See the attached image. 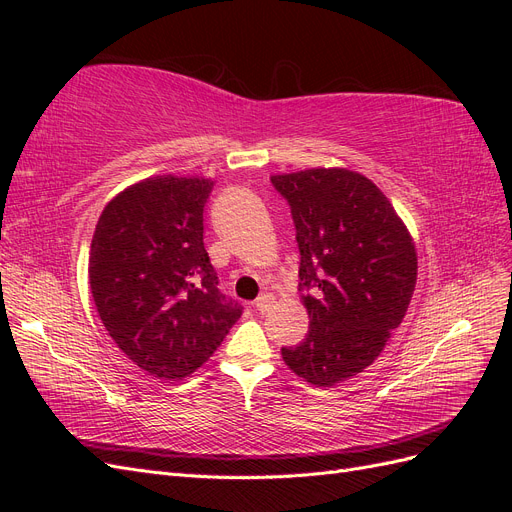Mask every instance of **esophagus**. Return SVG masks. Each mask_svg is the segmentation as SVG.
<instances>
[{
  "label": "esophagus",
  "mask_w": 512,
  "mask_h": 512,
  "mask_svg": "<svg viewBox=\"0 0 512 512\" xmlns=\"http://www.w3.org/2000/svg\"><path fill=\"white\" fill-rule=\"evenodd\" d=\"M273 303H275V297H273V294H271V292H265V294H260V297L254 301V307L258 309L260 314H265L267 309H269Z\"/></svg>",
  "instance_id": "esophagus-1"
}]
</instances>
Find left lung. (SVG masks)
Instances as JSON below:
<instances>
[{"label": "left lung", "instance_id": "left-lung-1", "mask_svg": "<svg viewBox=\"0 0 512 512\" xmlns=\"http://www.w3.org/2000/svg\"><path fill=\"white\" fill-rule=\"evenodd\" d=\"M290 205L309 331L284 363L309 384L335 386L374 363L404 320L416 286L410 230L378 185L348 168L271 177Z\"/></svg>", "mask_w": 512, "mask_h": 512}]
</instances>
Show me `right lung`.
I'll use <instances>...</instances> for the list:
<instances>
[{"mask_svg": "<svg viewBox=\"0 0 512 512\" xmlns=\"http://www.w3.org/2000/svg\"><path fill=\"white\" fill-rule=\"evenodd\" d=\"M207 177L156 175L108 203L89 250V286L108 335L162 380L190 376L243 307L218 290L203 243Z\"/></svg>", "mask_w": 512, "mask_h": 512, "instance_id": "right-lung-1", "label": "right lung"}]
</instances>
